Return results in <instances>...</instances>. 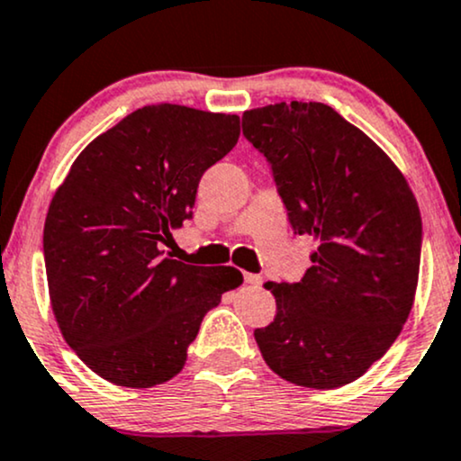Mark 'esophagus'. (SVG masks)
<instances>
[{"instance_id": "obj_1", "label": "esophagus", "mask_w": 461, "mask_h": 461, "mask_svg": "<svg viewBox=\"0 0 461 461\" xmlns=\"http://www.w3.org/2000/svg\"><path fill=\"white\" fill-rule=\"evenodd\" d=\"M262 275H253V273H245V284L253 285V287H259L262 285Z\"/></svg>"}]
</instances>
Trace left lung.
<instances>
[{
  "label": "left lung",
  "mask_w": 461,
  "mask_h": 461,
  "mask_svg": "<svg viewBox=\"0 0 461 461\" xmlns=\"http://www.w3.org/2000/svg\"><path fill=\"white\" fill-rule=\"evenodd\" d=\"M242 132L270 163L294 234L318 245L298 284L264 285L276 315L255 341L284 380L339 389L406 324L419 284V203L384 149L329 104L245 111Z\"/></svg>",
  "instance_id": "8db88e82"
}]
</instances>
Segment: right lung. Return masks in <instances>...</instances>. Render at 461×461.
<instances>
[{
    "instance_id": "right-lung-1",
    "label": "right lung",
    "mask_w": 461,
    "mask_h": 461,
    "mask_svg": "<svg viewBox=\"0 0 461 461\" xmlns=\"http://www.w3.org/2000/svg\"><path fill=\"white\" fill-rule=\"evenodd\" d=\"M238 137V115L148 104L98 135L55 191L42 236L49 298L66 343L101 378L129 389L174 378L203 315L242 284L234 266L160 251Z\"/></svg>"
}]
</instances>
